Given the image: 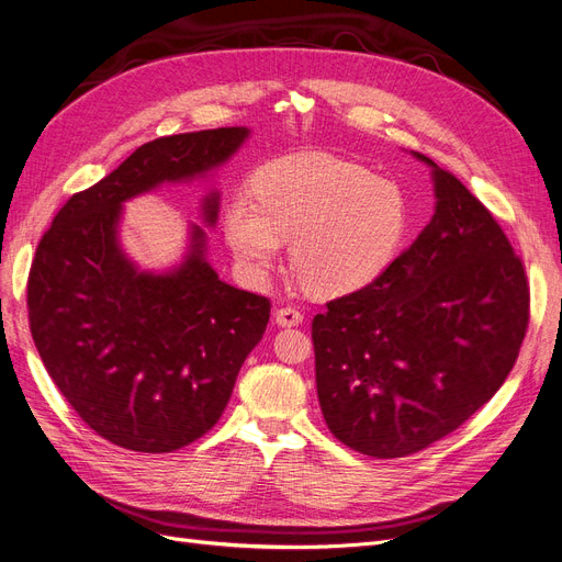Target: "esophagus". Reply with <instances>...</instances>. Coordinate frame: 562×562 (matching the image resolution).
<instances>
[{
    "instance_id": "34e87169",
    "label": "esophagus",
    "mask_w": 562,
    "mask_h": 562,
    "mask_svg": "<svg viewBox=\"0 0 562 562\" xmlns=\"http://www.w3.org/2000/svg\"><path fill=\"white\" fill-rule=\"evenodd\" d=\"M276 322H278L280 326H299V324L303 322V313H301L299 307H294V305L278 307V313H276Z\"/></svg>"
}]
</instances>
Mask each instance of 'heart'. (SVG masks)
Returning <instances> with one entry per match:
<instances>
[{
    "instance_id": "1",
    "label": "heart",
    "mask_w": 562,
    "mask_h": 562,
    "mask_svg": "<svg viewBox=\"0 0 562 562\" xmlns=\"http://www.w3.org/2000/svg\"><path fill=\"white\" fill-rule=\"evenodd\" d=\"M407 228L401 187L363 166L324 153L270 161L255 194L238 192L224 207V236L252 284H263L289 240L294 266L326 296L378 280Z\"/></svg>"
}]
</instances>
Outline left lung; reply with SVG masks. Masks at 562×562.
Listing matches in <instances>:
<instances>
[{
  "label": "left lung",
  "mask_w": 562,
  "mask_h": 562,
  "mask_svg": "<svg viewBox=\"0 0 562 562\" xmlns=\"http://www.w3.org/2000/svg\"><path fill=\"white\" fill-rule=\"evenodd\" d=\"M435 215L384 273L313 319L328 430L403 459L463 426L503 386L530 322L521 257L488 207L432 159Z\"/></svg>",
  "instance_id": "left-lung-1"
}]
</instances>
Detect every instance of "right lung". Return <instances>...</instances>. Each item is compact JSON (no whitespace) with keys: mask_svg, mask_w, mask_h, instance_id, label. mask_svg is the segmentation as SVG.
<instances>
[{"mask_svg":"<svg viewBox=\"0 0 562 562\" xmlns=\"http://www.w3.org/2000/svg\"><path fill=\"white\" fill-rule=\"evenodd\" d=\"M247 134L220 127L140 145L61 205L36 247L27 310L38 357L78 417L122 449L169 453L211 430L270 317L266 296L217 278L199 226L171 273L138 270L117 243L122 203L207 173ZM217 207L213 192L207 224Z\"/></svg>","mask_w":562,"mask_h":562,"instance_id":"add662e5","label":"right lung"}]
</instances>
